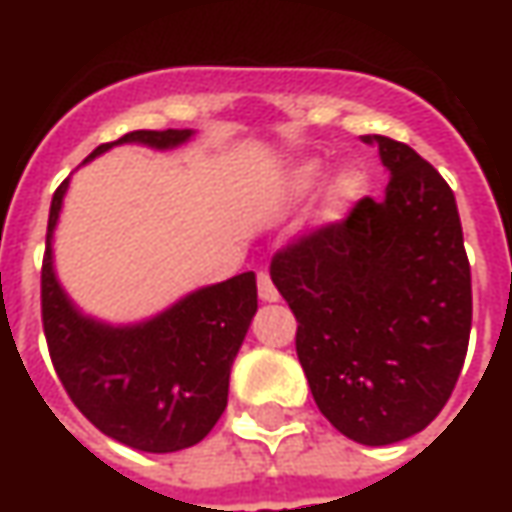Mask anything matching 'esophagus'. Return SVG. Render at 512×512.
Segmentation results:
<instances>
[{"label":"esophagus","instance_id":"1","mask_svg":"<svg viewBox=\"0 0 512 512\" xmlns=\"http://www.w3.org/2000/svg\"><path fill=\"white\" fill-rule=\"evenodd\" d=\"M256 285H259V299H262V302H279V290H276V285H273V279H270L267 270H259V273H256Z\"/></svg>","mask_w":512,"mask_h":512}]
</instances>
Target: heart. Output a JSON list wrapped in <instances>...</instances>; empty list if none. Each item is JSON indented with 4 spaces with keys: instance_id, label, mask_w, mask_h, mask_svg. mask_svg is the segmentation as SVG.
Here are the masks:
<instances>
[{
    "instance_id": "1",
    "label": "heart",
    "mask_w": 512,
    "mask_h": 512,
    "mask_svg": "<svg viewBox=\"0 0 512 512\" xmlns=\"http://www.w3.org/2000/svg\"><path fill=\"white\" fill-rule=\"evenodd\" d=\"M325 165L322 162H305L302 168L293 173V190L299 196H307L310 190H316L319 182L325 179ZM367 173L359 168H347L342 173H336V179L330 182L327 187V199H325V210L330 219H339L344 216L347 210L353 205H359L364 196H367Z\"/></svg>"
}]
</instances>
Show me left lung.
Returning <instances> with one entry per match:
<instances>
[{
	"instance_id": "left-lung-1",
	"label": "left lung",
	"mask_w": 512,
	"mask_h": 512,
	"mask_svg": "<svg viewBox=\"0 0 512 512\" xmlns=\"http://www.w3.org/2000/svg\"><path fill=\"white\" fill-rule=\"evenodd\" d=\"M384 199L282 247L270 279L296 316V353L322 416L359 444L424 430L462 373L473 293L459 207L410 145L364 136Z\"/></svg>"
}]
</instances>
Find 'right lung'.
Returning a JSON list of instances; mask_svg holds the SVG:
<instances>
[{
	"mask_svg": "<svg viewBox=\"0 0 512 512\" xmlns=\"http://www.w3.org/2000/svg\"><path fill=\"white\" fill-rule=\"evenodd\" d=\"M193 130H133L99 145L139 142L156 150L182 145ZM56 187L42 259V325L50 362L70 402L116 442L145 453H176L202 442L227 407L230 367L256 313L253 270L187 293L139 325L113 327L82 316L53 273V230L68 190Z\"/></svg>",
	"mask_w": 512,
	"mask_h": 512,
	"instance_id": "add662e5",
	"label": "right lung"
}]
</instances>
